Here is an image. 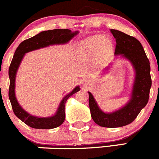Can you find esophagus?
<instances>
[{
    "label": "esophagus",
    "mask_w": 159,
    "mask_h": 159,
    "mask_svg": "<svg viewBox=\"0 0 159 159\" xmlns=\"http://www.w3.org/2000/svg\"><path fill=\"white\" fill-rule=\"evenodd\" d=\"M82 83H83V85H87V86H90V85H92L91 84V82L87 80H83V82H82Z\"/></svg>",
    "instance_id": "obj_1"
}]
</instances>
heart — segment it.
Listing matches in <instances>:
<instances>
[{"label": "heart", "instance_id": "b5f03b06", "mask_svg": "<svg viewBox=\"0 0 159 159\" xmlns=\"http://www.w3.org/2000/svg\"><path fill=\"white\" fill-rule=\"evenodd\" d=\"M83 51L90 56L97 55L101 61L110 59L113 54V45L107 37L94 35L85 39L81 44Z\"/></svg>", "mask_w": 159, "mask_h": 159}]
</instances>
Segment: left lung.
Listing matches in <instances>:
<instances>
[{
	"label": "left lung",
	"mask_w": 159,
	"mask_h": 159,
	"mask_svg": "<svg viewBox=\"0 0 159 159\" xmlns=\"http://www.w3.org/2000/svg\"><path fill=\"white\" fill-rule=\"evenodd\" d=\"M111 31L116 39L114 53L123 55L131 61L134 67L136 76L132 96L126 106L111 114L103 112L98 107L91 93L88 92L89 105L91 117L96 124L105 128H119L133 122L141 109L146 106L149 99L152 78L150 62L141 42L122 31L115 29H111Z\"/></svg>",
	"instance_id": "obj_1"
}]
</instances>
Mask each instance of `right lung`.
Returning <instances> with one entry per match:
<instances>
[{
    "label": "right lung",
    "instance_id": "add662e5",
    "mask_svg": "<svg viewBox=\"0 0 159 159\" xmlns=\"http://www.w3.org/2000/svg\"><path fill=\"white\" fill-rule=\"evenodd\" d=\"M76 34H77V31L72 32V31L69 29H53L42 31L39 34L21 42L18 45L15 54H14L13 59L11 62L8 70V75L9 78H10L8 97L15 115L31 128H36V129H52V128L60 126L65 120L66 102L68 100L69 97L80 90V87L76 86L71 93L67 94L62 99L56 114L53 117H37L30 115L20 107L15 98V75H16L18 66L21 63V59H23L26 52L32 51V50L43 48V47L54 45V44L66 43Z\"/></svg>",
    "mask_w": 159,
    "mask_h": 159
}]
</instances>
